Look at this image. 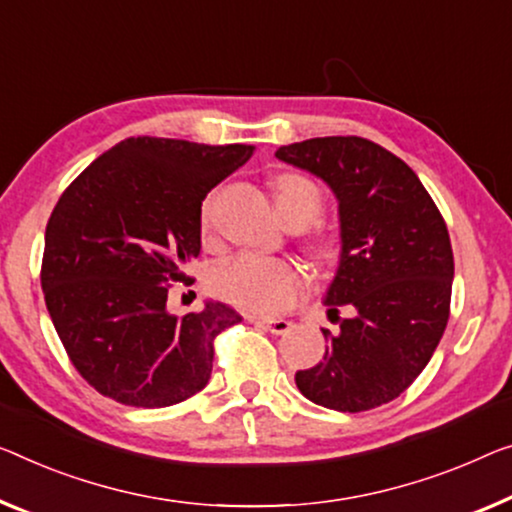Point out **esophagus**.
Instances as JSON below:
<instances>
[{
  "label": "esophagus",
  "mask_w": 512,
  "mask_h": 512,
  "mask_svg": "<svg viewBox=\"0 0 512 512\" xmlns=\"http://www.w3.org/2000/svg\"><path fill=\"white\" fill-rule=\"evenodd\" d=\"M250 322H255L262 329L271 331L273 335H285L289 329H292V322L289 319H266V317H253Z\"/></svg>",
  "instance_id": "1"
}]
</instances>
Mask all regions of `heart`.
<instances>
[{
    "label": "heart",
    "mask_w": 512,
    "mask_h": 512,
    "mask_svg": "<svg viewBox=\"0 0 512 512\" xmlns=\"http://www.w3.org/2000/svg\"><path fill=\"white\" fill-rule=\"evenodd\" d=\"M273 195L280 216L303 213L317 216L322 207V195L315 183L299 174H282L273 183ZM204 225L209 223V207L202 211ZM211 287L220 299L236 308L257 315H273L287 310L305 289L303 271L294 262L262 253H241L218 264L211 273Z\"/></svg>",
    "instance_id": "1"
}]
</instances>
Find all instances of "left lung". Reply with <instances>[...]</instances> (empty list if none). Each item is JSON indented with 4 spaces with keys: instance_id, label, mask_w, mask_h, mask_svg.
I'll use <instances>...</instances> for the list:
<instances>
[{
    "instance_id": "8db88e82",
    "label": "left lung",
    "mask_w": 512,
    "mask_h": 512,
    "mask_svg": "<svg viewBox=\"0 0 512 512\" xmlns=\"http://www.w3.org/2000/svg\"><path fill=\"white\" fill-rule=\"evenodd\" d=\"M282 163L322 179L338 200L340 257L326 289L329 317L350 315L331 333L324 361L296 372L310 402L368 411L398 398L446 331L453 248L416 172L363 137H312L276 151Z\"/></svg>"
}]
</instances>
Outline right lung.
Segmentation results:
<instances>
[{
  "mask_svg": "<svg viewBox=\"0 0 512 512\" xmlns=\"http://www.w3.org/2000/svg\"><path fill=\"white\" fill-rule=\"evenodd\" d=\"M253 151L128 137L59 197L45 227V305L68 358L105 398L160 409L209 384L213 338L243 317L220 301L177 317L167 289L190 280L200 255L202 200Z\"/></svg>",
  "mask_w": 512,
  "mask_h": 512,
  "instance_id": "add662e5",
  "label": "right lung"
}]
</instances>
